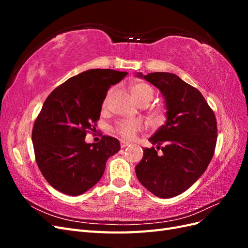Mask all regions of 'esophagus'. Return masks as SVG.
<instances>
[{
	"instance_id": "1",
	"label": "esophagus",
	"mask_w": 248,
	"mask_h": 248,
	"mask_svg": "<svg viewBox=\"0 0 248 248\" xmlns=\"http://www.w3.org/2000/svg\"><path fill=\"white\" fill-rule=\"evenodd\" d=\"M120 145H121V148H125L127 146H129L130 142L127 141V140H120Z\"/></svg>"
}]
</instances>
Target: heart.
<instances>
[{"mask_svg": "<svg viewBox=\"0 0 248 248\" xmlns=\"http://www.w3.org/2000/svg\"><path fill=\"white\" fill-rule=\"evenodd\" d=\"M131 94L133 99L136 100L140 106H147L151 101L154 96L155 91L154 89L146 84V82H137L131 87ZM108 98L104 100V104H107ZM156 115H159V110H155ZM141 129V125L136 120H123L116 124L114 131L118 133L120 137H122L126 140H131L137 136V133Z\"/></svg>", "mask_w": 248, "mask_h": 248, "instance_id": "b5f03b06", "label": "heart"}]
</instances>
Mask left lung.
<instances>
[{"label":"left lung","mask_w":248,"mask_h":248,"mask_svg":"<svg viewBox=\"0 0 248 248\" xmlns=\"http://www.w3.org/2000/svg\"><path fill=\"white\" fill-rule=\"evenodd\" d=\"M138 77L160 90L168 119L149 139L157 148L144 149L136 174L150 192L170 199L188 189L208 168L217 140L216 118L199 90L176 74L139 73ZM159 148L161 155L156 153Z\"/></svg>","instance_id":"8db88e82"}]
</instances>
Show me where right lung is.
I'll list each match as a JSON object with an SVG mask.
<instances>
[{
    "label": "right lung",
    "mask_w": 248,
    "mask_h": 248,
    "mask_svg": "<svg viewBox=\"0 0 248 248\" xmlns=\"http://www.w3.org/2000/svg\"><path fill=\"white\" fill-rule=\"evenodd\" d=\"M127 76L111 69H91L67 79L52 91L37 116L32 131L35 159L55 189L79 196L102 177L108 157L120 150L117 139L103 136L87 144L95 130L108 88Z\"/></svg>",
    "instance_id": "add662e5"
}]
</instances>
